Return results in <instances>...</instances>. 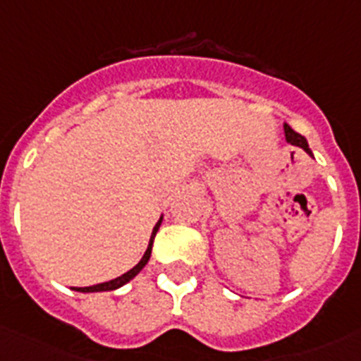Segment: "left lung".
Segmentation results:
<instances>
[{"instance_id": "8db88e82", "label": "left lung", "mask_w": 361, "mask_h": 361, "mask_svg": "<svg viewBox=\"0 0 361 361\" xmlns=\"http://www.w3.org/2000/svg\"><path fill=\"white\" fill-rule=\"evenodd\" d=\"M285 138H286V142H290V144H294V146L303 147L305 152L311 153V149H309L307 140H305V136L298 135L296 130L292 129V127H290V125H288V123H285Z\"/></svg>"}]
</instances>
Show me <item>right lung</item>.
I'll list each match as a JSON object with an SVG mask.
<instances>
[{
    "instance_id": "obj_1",
    "label": "right lung",
    "mask_w": 361,
    "mask_h": 361,
    "mask_svg": "<svg viewBox=\"0 0 361 361\" xmlns=\"http://www.w3.org/2000/svg\"><path fill=\"white\" fill-rule=\"evenodd\" d=\"M161 223H163V215L159 217L157 225L153 226L152 238H149V243H147L146 252H144V257L140 258V262L136 264L135 268H130L129 271H125L123 275H120V277H116V279L106 281V283H99V285H93V286H73V290H76V292H106V290H116V288H120V286L127 285V283H129L130 279H135L136 275H138L142 271V268H144V266H146V264H147L149 257H152L153 238H155V234H157Z\"/></svg>"
}]
</instances>
